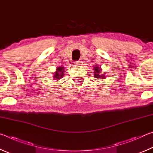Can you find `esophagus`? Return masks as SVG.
I'll list each match as a JSON object with an SVG mask.
<instances>
[{"label": "esophagus", "instance_id": "34e87169", "mask_svg": "<svg viewBox=\"0 0 153 153\" xmlns=\"http://www.w3.org/2000/svg\"><path fill=\"white\" fill-rule=\"evenodd\" d=\"M74 64L75 66H80L81 65V62H80V61H75L74 62Z\"/></svg>", "mask_w": 153, "mask_h": 153}]
</instances>
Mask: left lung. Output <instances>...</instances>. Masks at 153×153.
I'll use <instances>...</instances> for the list:
<instances>
[{
	"instance_id": "obj_1",
	"label": "left lung",
	"mask_w": 153,
	"mask_h": 153,
	"mask_svg": "<svg viewBox=\"0 0 153 153\" xmlns=\"http://www.w3.org/2000/svg\"><path fill=\"white\" fill-rule=\"evenodd\" d=\"M101 71V69L99 68V66H95L94 67V76H95V78L97 79H103L105 78L104 77V75L100 74V72Z\"/></svg>"
}]
</instances>
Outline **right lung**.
Returning a JSON list of instances; mask_svg holds the SVG:
<instances>
[{
	"label": "right lung",
	"instance_id": "obj_1",
	"mask_svg": "<svg viewBox=\"0 0 153 153\" xmlns=\"http://www.w3.org/2000/svg\"><path fill=\"white\" fill-rule=\"evenodd\" d=\"M64 67H60L59 66L57 68V71L56 72L55 74L53 75V78L56 79H60L63 76L64 74Z\"/></svg>",
	"mask_w": 153,
	"mask_h": 153
}]
</instances>
